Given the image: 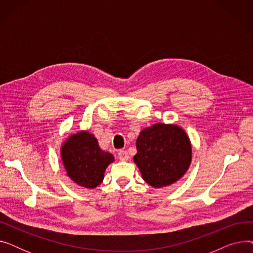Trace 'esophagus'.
<instances>
[{
	"instance_id": "esophagus-1",
	"label": "esophagus",
	"mask_w": 253,
	"mask_h": 253,
	"mask_svg": "<svg viewBox=\"0 0 253 253\" xmlns=\"http://www.w3.org/2000/svg\"><path fill=\"white\" fill-rule=\"evenodd\" d=\"M118 158L120 159L121 161H127L129 159V155H128V152L127 151H119L118 153Z\"/></svg>"
}]
</instances>
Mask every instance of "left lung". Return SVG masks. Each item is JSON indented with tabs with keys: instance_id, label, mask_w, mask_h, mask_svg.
<instances>
[{
	"instance_id": "left-lung-1",
	"label": "left lung",
	"mask_w": 253,
	"mask_h": 253,
	"mask_svg": "<svg viewBox=\"0 0 253 253\" xmlns=\"http://www.w3.org/2000/svg\"><path fill=\"white\" fill-rule=\"evenodd\" d=\"M136 149L133 160L143 180L154 188L177 181L192 160L190 139L176 125L159 123L143 129L136 139Z\"/></svg>"
}]
</instances>
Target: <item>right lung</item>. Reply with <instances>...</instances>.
Instances as JSON below:
<instances>
[{
    "label": "right lung",
    "mask_w": 253,
    "mask_h": 253,
    "mask_svg": "<svg viewBox=\"0 0 253 253\" xmlns=\"http://www.w3.org/2000/svg\"><path fill=\"white\" fill-rule=\"evenodd\" d=\"M61 159L69 177L83 188L94 189L101 183L114 156L102 151L94 135L87 131L73 134L61 148Z\"/></svg>",
    "instance_id": "1"
}]
</instances>
